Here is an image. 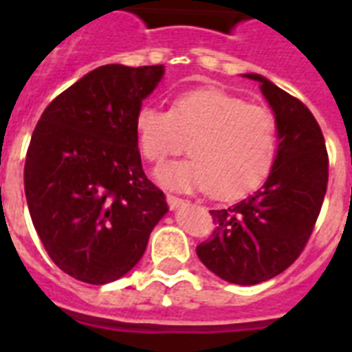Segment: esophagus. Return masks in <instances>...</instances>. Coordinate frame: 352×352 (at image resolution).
Instances as JSON below:
<instances>
[{"label":"esophagus","mask_w":352,"mask_h":352,"mask_svg":"<svg viewBox=\"0 0 352 352\" xmlns=\"http://www.w3.org/2000/svg\"><path fill=\"white\" fill-rule=\"evenodd\" d=\"M168 204H170L171 210H179L186 204V201L181 197H177V195H168Z\"/></svg>","instance_id":"1"}]
</instances>
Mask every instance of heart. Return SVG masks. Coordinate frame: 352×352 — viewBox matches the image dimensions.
Masks as SVG:
<instances>
[{"mask_svg": "<svg viewBox=\"0 0 352 352\" xmlns=\"http://www.w3.org/2000/svg\"><path fill=\"white\" fill-rule=\"evenodd\" d=\"M140 153L160 166L188 149L193 157L159 170L162 184L175 190H212L235 199L259 188L278 153V120L268 107L217 89L182 93L170 111L144 106L135 118Z\"/></svg>", "mask_w": 352, "mask_h": 352, "instance_id": "b5f03b06", "label": "heart"}]
</instances>
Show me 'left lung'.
Returning a JSON list of instances; mask_svg holds the SVG:
<instances>
[{
	"mask_svg": "<svg viewBox=\"0 0 352 352\" xmlns=\"http://www.w3.org/2000/svg\"><path fill=\"white\" fill-rule=\"evenodd\" d=\"M278 120V155L267 182L234 206L210 210L215 230L197 246L199 259L225 281L257 285L278 276L309 243L329 182L325 138L309 107L261 74Z\"/></svg>",
	"mask_w": 352,
	"mask_h": 352,
	"instance_id": "1",
	"label": "left lung"
}]
</instances>
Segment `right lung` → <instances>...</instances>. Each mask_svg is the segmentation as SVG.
I'll use <instances>...</instances> for the list:
<instances>
[{
    "label": "right lung",
    "mask_w": 352,
    "mask_h": 352,
    "mask_svg": "<svg viewBox=\"0 0 352 352\" xmlns=\"http://www.w3.org/2000/svg\"><path fill=\"white\" fill-rule=\"evenodd\" d=\"M164 65L109 63L41 113L25 159L30 219L54 265L91 285L111 283L142 257L168 214L142 170L135 118Z\"/></svg>",
    "instance_id": "right-lung-1"
}]
</instances>
